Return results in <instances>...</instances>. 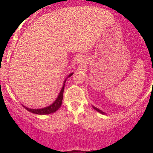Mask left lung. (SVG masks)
Here are the masks:
<instances>
[{"label":"left lung","instance_id":"8db88e82","mask_svg":"<svg viewBox=\"0 0 153 153\" xmlns=\"http://www.w3.org/2000/svg\"><path fill=\"white\" fill-rule=\"evenodd\" d=\"M92 107H93V108H94L95 110H96V111H97L98 112H99V113H101V114H104V115H106V114L105 113V112L102 111H101V110H100V109H99V108H96V107H95L94 106H92Z\"/></svg>","mask_w":153,"mask_h":153}]
</instances>
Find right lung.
<instances>
[{"label": "right lung", "instance_id": "right-lung-1", "mask_svg": "<svg viewBox=\"0 0 153 153\" xmlns=\"http://www.w3.org/2000/svg\"><path fill=\"white\" fill-rule=\"evenodd\" d=\"M73 74V73H70L69 75H68V77L65 78L64 82H63V85L61 88L60 92L59 93L58 96L57 97V99L54 100V101L52 104H50V106L44 107V108H28L25 106L23 105V106L26 108V110L29 111V112H31V113L35 114H38V115H45V114H50L54 113L56 111H57L59 108V107L61 106L62 105V98H63V92H64V88H65V82L67 80V79L71 76Z\"/></svg>", "mask_w": 153, "mask_h": 153}]
</instances>
